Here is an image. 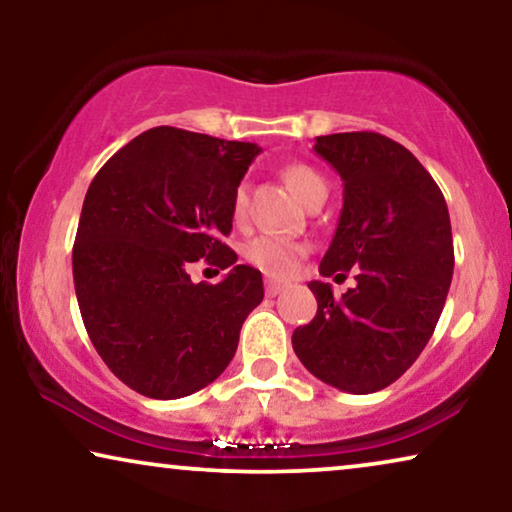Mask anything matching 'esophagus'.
<instances>
[{"mask_svg": "<svg viewBox=\"0 0 512 512\" xmlns=\"http://www.w3.org/2000/svg\"><path fill=\"white\" fill-rule=\"evenodd\" d=\"M284 291V284H279V282H265V296H270V298H275V296H279V293Z\"/></svg>", "mask_w": 512, "mask_h": 512, "instance_id": "34e87169", "label": "esophagus"}]
</instances>
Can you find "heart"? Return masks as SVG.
Wrapping results in <instances>:
<instances>
[{
	"instance_id": "b5f03b06",
	"label": "heart",
	"mask_w": 512,
	"mask_h": 512,
	"mask_svg": "<svg viewBox=\"0 0 512 512\" xmlns=\"http://www.w3.org/2000/svg\"><path fill=\"white\" fill-rule=\"evenodd\" d=\"M282 177L305 205L312 198H317V195L328 193L326 179L310 165L293 163L289 167H284ZM244 214H247V188L240 186L235 191L233 200L235 221H242ZM305 251L307 247L303 242L289 240V237L258 235L254 240L247 242V247H244V258H247V263L254 265L256 270H261L263 275H268L272 279H286L296 275Z\"/></svg>"
}]
</instances>
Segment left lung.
I'll return each mask as SVG.
<instances>
[{
    "mask_svg": "<svg viewBox=\"0 0 512 512\" xmlns=\"http://www.w3.org/2000/svg\"><path fill=\"white\" fill-rule=\"evenodd\" d=\"M314 151L338 170L345 202L324 277L356 286L333 298L310 282L317 317L293 331V352L321 382L373 394L396 382L433 335L454 270L450 214L424 165L380 132L317 137Z\"/></svg>",
    "mask_w": 512,
    "mask_h": 512,
    "instance_id": "1",
    "label": "left lung"
}]
</instances>
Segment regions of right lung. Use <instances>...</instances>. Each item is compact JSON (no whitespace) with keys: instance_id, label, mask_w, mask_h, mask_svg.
Wrapping results in <instances>:
<instances>
[{"instance_id":"right-lung-1","label":"right lung","mask_w":512,"mask_h":512,"mask_svg":"<svg viewBox=\"0 0 512 512\" xmlns=\"http://www.w3.org/2000/svg\"><path fill=\"white\" fill-rule=\"evenodd\" d=\"M258 151L160 125L90 181L72 251L76 300L97 354L137 394H195L233 361L263 279L235 265L223 237ZM200 257L231 272L219 285H193L187 270Z\"/></svg>"}]
</instances>
